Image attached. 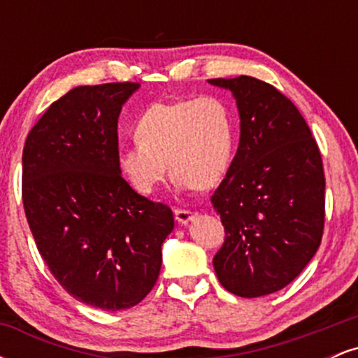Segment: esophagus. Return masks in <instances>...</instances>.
I'll return each mask as SVG.
<instances>
[{
    "mask_svg": "<svg viewBox=\"0 0 358 358\" xmlns=\"http://www.w3.org/2000/svg\"><path fill=\"white\" fill-rule=\"evenodd\" d=\"M193 217H195V213L190 210H182V208H176L175 210V219L178 220L180 225L190 224V222L193 220Z\"/></svg>",
    "mask_w": 358,
    "mask_h": 358,
    "instance_id": "esophagus-1",
    "label": "esophagus"
}]
</instances>
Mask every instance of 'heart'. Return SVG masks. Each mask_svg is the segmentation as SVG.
Instances as JSON below:
<instances>
[{
	"label": "heart",
	"mask_w": 358,
	"mask_h": 358,
	"mask_svg": "<svg viewBox=\"0 0 358 358\" xmlns=\"http://www.w3.org/2000/svg\"><path fill=\"white\" fill-rule=\"evenodd\" d=\"M134 134L138 143L119 150L117 165L141 195L158 188L168 166L176 187L196 190L217 187L231 166L232 119L215 96L155 102L139 116Z\"/></svg>",
	"instance_id": "obj_1"
}]
</instances>
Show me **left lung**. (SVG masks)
<instances>
[{"label": "left lung", "mask_w": 358, "mask_h": 358, "mask_svg": "<svg viewBox=\"0 0 358 358\" xmlns=\"http://www.w3.org/2000/svg\"><path fill=\"white\" fill-rule=\"evenodd\" d=\"M231 90L241 139L212 196L225 241L213 257L220 285L241 298L276 293L306 268L324 220L322 155L296 106L273 85L210 79Z\"/></svg>", "instance_id": "1"}]
</instances>
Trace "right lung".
<instances>
[{
	"label": "right lung",
	"mask_w": 358,
	"mask_h": 358,
	"mask_svg": "<svg viewBox=\"0 0 358 358\" xmlns=\"http://www.w3.org/2000/svg\"><path fill=\"white\" fill-rule=\"evenodd\" d=\"M133 82L79 85L55 101L23 148V207L40 256L85 305H138L162 269L173 212L138 195L117 165V119Z\"/></svg>",
	"instance_id": "1"
}]
</instances>
